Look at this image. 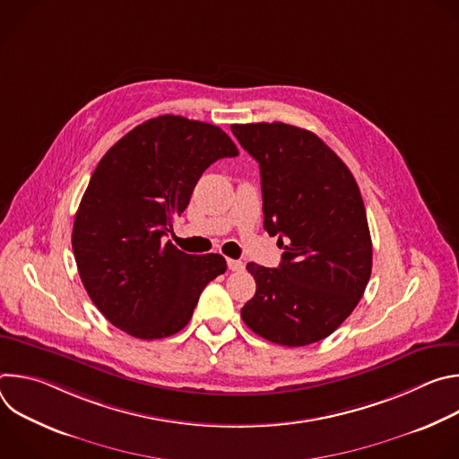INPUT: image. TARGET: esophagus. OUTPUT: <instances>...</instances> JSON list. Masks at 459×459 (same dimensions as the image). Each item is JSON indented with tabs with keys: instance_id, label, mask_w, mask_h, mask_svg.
I'll list each match as a JSON object with an SVG mask.
<instances>
[{
	"instance_id": "34e87169",
	"label": "esophagus",
	"mask_w": 459,
	"mask_h": 459,
	"mask_svg": "<svg viewBox=\"0 0 459 459\" xmlns=\"http://www.w3.org/2000/svg\"><path fill=\"white\" fill-rule=\"evenodd\" d=\"M227 265H229V269L232 273H241L245 269V264H243V261H239V259H227Z\"/></svg>"
}]
</instances>
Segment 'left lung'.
Returning <instances> with one entry per match:
<instances>
[{
	"label": "left lung",
	"mask_w": 459,
	"mask_h": 459,
	"mask_svg": "<svg viewBox=\"0 0 459 459\" xmlns=\"http://www.w3.org/2000/svg\"><path fill=\"white\" fill-rule=\"evenodd\" d=\"M230 128L259 163L264 227L285 248L278 269L247 265L255 294L241 317L283 347L325 340L356 308L372 271L359 186L310 130L280 121Z\"/></svg>",
	"instance_id": "1"
}]
</instances>
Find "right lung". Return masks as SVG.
<instances>
[{
  "label": "right lung",
  "instance_id": "1",
  "mask_svg": "<svg viewBox=\"0 0 459 459\" xmlns=\"http://www.w3.org/2000/svg\"><path fill=\"white\" fill-rule=\"evenodd\" d=\"M238 156L216 125L158 116L130 130L98 163L74 218L73 250L92 303L140 340L176 334L202 290L227 271L221 254L194 255L163 236L214 161Z\"/></svg>",
  "mask_w": 459,
  "mask_h": 459
}]
</instances>
